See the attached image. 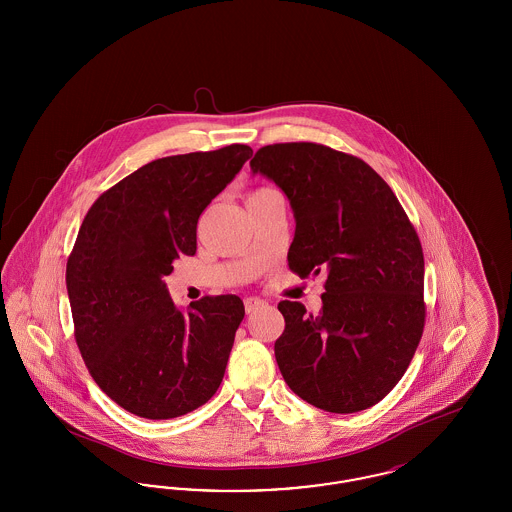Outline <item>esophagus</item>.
<instances>
[{
	"label": "esophagus",
	"instance_id": "obj_1",
	"mask_svg": "<svg viewBox=\"0 0 512 512\" xmlns=\"http://www.w3.org/2000/svg\"><path fill=\"white\" fill-rule=\"evenodd\" d=\"M267 303L263 301V299H259V297H247L245 299V313L249 315V313H255L257 309H261V307H265Z\"/></svg>",
	"mask_w": 512,
	"mask_h": 512
}]
</instances>
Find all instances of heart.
<instances>
[{"mask_svg":"<svg viewBox=\"0 0 512 512\" xmlns=\"http://www.w3.org/2000/svg\"><path fill=\"white\" fill-rule=\"evenodd\" d=\"M268 188H261V190H257V192H267ZM257 192H253V194H257Z\"/></svg>","mask_w":512,"mask_h":512,"instance_id":"b5f03b06","label":"heart"}]
</instances>
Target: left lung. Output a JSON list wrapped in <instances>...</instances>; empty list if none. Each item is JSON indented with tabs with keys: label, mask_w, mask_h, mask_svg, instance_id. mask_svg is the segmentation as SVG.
Instances as JSON below:
<instances>
[{
	"label": "left lung",
	"mask_w": 512,
	"mask_h": 512,
	"mask_svg": "<svg viewBox=\"0 0 512 512\" xmlns=\"http://www.w3.org/2000/svg\"><path fill=\"white\" fill-rule=\"evenodd\" d=\"M288 195L295 217L288 265L326 274L322 309L280 301L274 343L290 390L328 413H359L403 378L422 338L424 255L384 178L363 159L313 142L261 147L251 159Z\"/></svg>",
	"instance_id": "left-lung-1"
}]
</instances>
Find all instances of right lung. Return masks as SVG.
Segmentation results:
<instances>
[{
	"label": "right lung",
	"instance_id": "right-lung-1",
	"mask_svg": "<svg viewBox=\"0 0 512 512\" xmlns=\"http://www.w3.org/2000/svg\"><path fill=\"white\" fill-rule=\"evenodd\" d=\"M244 144L155 159L99 195L67 261L74 338L92 378L128 413L167 420L219 390L244 320L238 295L182 313L165 276L195 255L197 220L240 172Z\"/></svg>",
	"mask_w": 512,
	"mask_h": 512
}]
</instances>
